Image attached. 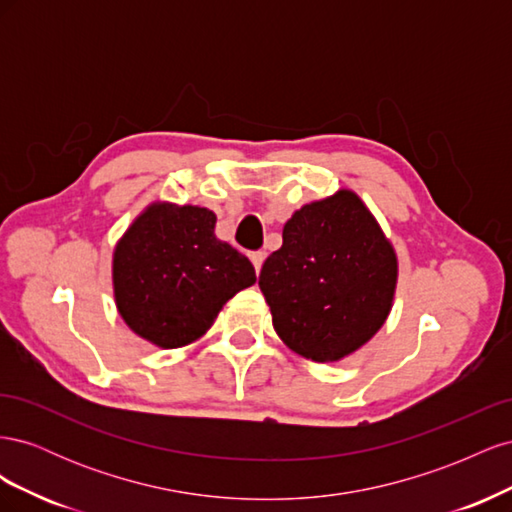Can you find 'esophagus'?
I'll list each match as a JSON object with an SVG mask.
<instances>
[{"label":"esophagus","instance_id":"obj_1","mask_svg":"<svg viewBox=\"0 0 512 512\" xmlns=\"http://www.w3.org/2000/svg\"><path fill=\"white\" fill-rule=\"evenodd\" d=\"M250 260H252V265H254L256 273H260L262 262H265V252H252V254H250Z\"/></svg>","mask_w":512,"mask_h":512}]
</instances>
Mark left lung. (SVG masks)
<instances>
[{"mask_svg":"<svg viewBox=\"0 0 512 512\" xmlns=\"http://www.w3.org/2000/svg\"><path fill=\"white\" fill-rule=\"evenodd\" d=\"M260 271L273 329L305 359L333 363L365 346L389 316L397 256L352 190L292 213Z\"/></svg>","mask_w":512,"mask_h":512,"instance_id":"8db88e82","label":"left lung"}]
</instances>
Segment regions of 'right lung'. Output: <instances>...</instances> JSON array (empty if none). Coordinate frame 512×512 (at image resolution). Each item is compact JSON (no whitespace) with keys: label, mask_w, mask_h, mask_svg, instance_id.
<instances>
[{"label":"right lung","mask_w":512,"mask_h":512,"mask_svg":"<svg viewBox=\"0 0 512 512\" xmlns=\"http://www.w3.org/2000/svg\"><path fill=\"white\" fill-rule=\"evenodd\" d=\"M215 222L205 207L153 203L115 245V303L147 342L160 348L196 342L226 301L256 282L252 262L215 237Z\"/></svg>","instance_id":"add662e5"}]
</instances>
